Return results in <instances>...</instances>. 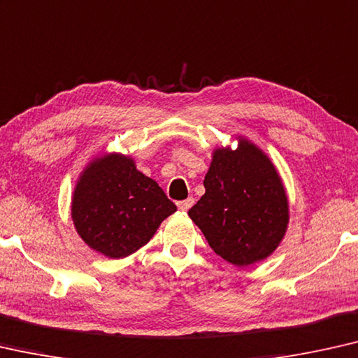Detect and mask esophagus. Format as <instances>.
<instances>
[{"label": "esophagus", "instance_id": "34e87169", "mask_svg": "<svg viewBox=\"0 0 358 358\" xmlns=\"http://www.w3.org/2000/svg\"><path fill=\"white\" fill-rule=\"evenodd\" d=\"M193 204H194V199H193V197H188V199L180 201L177 206H178V209H180V210H188L189 207L193 206Z\"/></svg>", "mask_w": 358, "mask_h": 358}]
</instances>
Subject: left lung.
<instances>
[{"instance_id": "left-lung-1", "label": "left lung", "mask_w": 358, "mask_h": 358, "mask_svg": "<svg viewBox=\"0 0 358 358\" xmlns=\"http://www.w3.org/2000/svg\"><path fill=\"white\" fill-rule=\"evenodd\" d=\"M206 193L188 210L213 249L236 266L264 260L285 236L289 212L275 165L248 140L215 149L204 178Z\"/></svg>"}]
</instances>
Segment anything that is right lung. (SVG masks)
<instances>
[{
  "mask_svg": "<svg viewBox=\"0 0 358 358\" xmlns=\"http://www.w3.org/2000/svg\"><path fill=\"white\" fill-rule=\"evenodd\" d=\"M175 210L177 206L161 186L122 154L94 159L72 197L77 233L96 252L110 259L127 257L145 246Z\"/></svg>",
  "mask_w": 358,
  "mask_h": 358,
  "instance_id": "1",
  "label": "right lung"
}]
</instances>
